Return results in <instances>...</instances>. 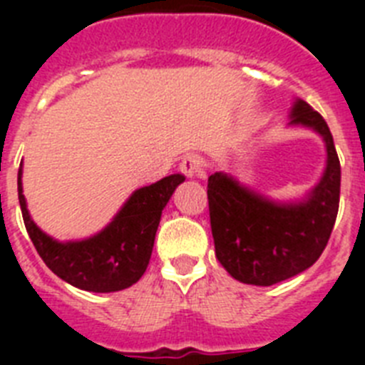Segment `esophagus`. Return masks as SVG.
Wrapping results in <instances>:
<instances>
[{
    "instance_id": "1",
    "label": "esophagus",
    "mask_w": 365,
    "mask_h": 365,
    "mask_svg": "<svg viewBox=\"0 0 365 365\" xmlns=\"http://www.w3.org/2000/svg\"><path fill=\"white\" fill-rule=\"evenodd\" d=\"M180 173L188 179L192 177H205V172H202V160L197 155H186L182 163H180Z\"/></svg>"
}]
</instances>
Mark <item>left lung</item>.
Wrapping results in <instances>:
<instances>
[{"mask_svg": "<svg viewBox=\"0 0 365 365\" xmlns=\"http://www.w3.org/2000/svg\"><path fill=\"white\" fill-rule=\"evenodd\" d=\"M289 125L322 137L325 168L303 197L276 201L225 172L208 177L215 256L232 278L269 287L307 270L327 245L340 202V160L327 122L302 98L292 102Z\"/></svg>", "mask_w": 365, "mask_h": 365, "instance_id": "left-lung-1", "label": "left lung"}]
</instances>
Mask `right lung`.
Instances as JSON below:
<instances>
[{
  "mask_svg": "<svg viewBox=\"0 0 365 365\" xmlns=\"http://www.w3.org/2000/svg\"><path fill=\"white\" fill-rule=\"evenodd\" d=\"M21 175L24 164L18 172V199L29 237L58 278L87 292H117L143 278L164 206L185 182V177L175 173L135 190L102 230L86 240L58 241L32 221Z\"/></svg>",
  "mask_w": 365,
  "mask_h": 365,
  "instance_id": "right-lung-1",
  "label": "right lung"
}]
</instances>
